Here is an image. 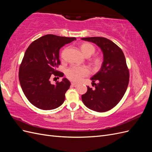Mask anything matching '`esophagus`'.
I'll list each match as a JSON object with an SVG mask.
<instances>
[{
  "label": "esophagus",
  "instance_id": "obj_1",
  "mask_svg": "<svg viewBox=\"0 0 152 152\" xmlns=\"http://www.w3.org/2000/svg\"><path fill=\"white\" fill-rule=\"evenodd\" d=\"M71 84H72V86H74V87H77V86H79V84H77V83H75V82H72Z\"/></svg>",
  "mask_w": 152,
  "mask_h": 152
}]
</instances>
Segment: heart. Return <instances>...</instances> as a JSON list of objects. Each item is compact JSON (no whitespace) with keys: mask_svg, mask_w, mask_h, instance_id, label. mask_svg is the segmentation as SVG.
<instances>
[{"mask_svg":"<svg viewBox=\"0 0 152 152\" xmlns=\"http://www.w3.org/2000/svg\"><path fill=\"white\" fill-rule=\"evenodd\" d=\"M80 50L84 56L88 57L91 56L95 52V48L93 44L88 42L82 43L80 45ZM93 64L96 68H99L102 64V59L100 57H95L93 59ZM89 70L86 66L77 67L72 66L66 71V77L72 81H79L82 77L87 75Z\"/></svg>","mask_w":152,"mask_h":152,"instance_id":"heart-1","label":"heart"}]
</instances>
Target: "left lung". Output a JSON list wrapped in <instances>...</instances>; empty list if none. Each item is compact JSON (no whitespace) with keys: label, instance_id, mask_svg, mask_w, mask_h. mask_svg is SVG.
Masks as SVG:
<instances>
[{"label":"left lung","instance_id":"8db88e82","mask_svg":"<svg viewBox=\"0 0 152 152\" xmlns=\"http://www.w3.org/2000/svg\"><path fill=\"white\" fill-rule=\"evenodd\" d=\"M82 40L97 45L103 55L100 70L91 78L95 89L87 86L82 100L86 107L98 112L111 110L119 103L127 90L129 72L122 49L112 40L104 37H87Z\"/></svg>","mask_w":152,"mask_h":152}]
</instances>
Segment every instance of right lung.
Listing matches in <instances>:
<instances>
[{
  "mask_svg": "<svg viewBox=\"0 0 152 152\" xmlns=\"http://www.w3.org/2000/svg\"><path fill=\"white\" fill-rule=\"evenodd\" d=\"M75 40L49 34L35 40L27 48L20 66L19 80L26 98L37 108L53 110L63 103L70 81L63 78L61 82L52 84L49 79L52 75L63 77L64 73L56 70L60 64L59 49Z\"/></svg>",
  "mask_w": 152,
  "mask_h": 152,
  "instance_id": "add662e5",
  "label": "right lung"
}]
</instances>
